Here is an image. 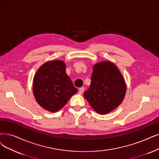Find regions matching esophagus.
Instances as JSON below:
<instances>
[{
	"label": "esophagus",
	"mask_w": 159,
	"mask_h": 159,
	"mask_svg": "<svg viewBox=\"0 0 159 159\" xmlns=\"http://www.w3.org/2000/svg\"><path fill=\"white\" fill-rule=\"evenodd\" d=\"M84 90H85V88L84 87H81V88H80L79 89V94H82L84 93Z\"/></svg>",
	"instance_id": "34e87169"
}]
</instances>
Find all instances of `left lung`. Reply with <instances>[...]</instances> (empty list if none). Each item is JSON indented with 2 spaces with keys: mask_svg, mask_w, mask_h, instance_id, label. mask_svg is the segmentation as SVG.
I'll return each mask as SVG.
<instances>
[{
  "mask_svg": "<svg viewBox=\"0 0 159 159\" xmlns=\"http://www.w3.org/2000/svg\"><path fill=\"white\" fill-rule=\"evenodd\" d=\"M126 86L117 67L110 61H102L93 66L91 83L84 97L94 110L106 114L123 102Z\"/></svg>",
  "mask_w": 159,
  "mask_h": 159,
  "instance_id": "1",
  "label": "left lung"
}]
</instances>
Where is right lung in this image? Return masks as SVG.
<instances>
[{
	"label": "right lung",
	"instance_id": "obj_1",
	"mask_svg": "<svg viewBox=\"0 0 159 159\" xmlns=\"http://www.w3.org/2000/svg\"><path fill=\"white\" fill-rule=\"evenodd\" d=\"M78 92L66 73V65L55 60L44 63L36 72L33 80V94L42 107L56 112L64 106Z\"/></svg>",
	"mask_w": 159,
	"mask_h": 159
}]
</instances>
